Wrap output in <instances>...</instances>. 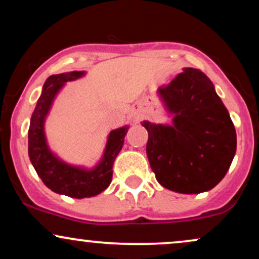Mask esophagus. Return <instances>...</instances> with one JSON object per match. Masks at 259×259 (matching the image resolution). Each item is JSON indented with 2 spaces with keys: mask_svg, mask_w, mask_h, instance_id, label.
I'll return each instance as SVG.
<instances>
[{
  "mask_svg": "<svg viewBox=\"0 0 259 259\" xmlns=\"http://www.w3.org/2000/svg\"><path fill=\"white\" fill-rule=\"evenodd\" d=\"M141 117H142L141 113H135V114H134V118H135L136 121H139L140 118H141Z\"/></svg>",
  "mask_w": 259,
  "mask_h": 259,
  "instance_id": "34e87169",
  "label": "esophagus"
}]
</instances>
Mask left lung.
<instances>
[{"instance_id": "1", "label": "left lung", "mask_w": 259, "mask_h": 259, "mask_svg": "<svg viewBox=\"0 0 259 259\" xmlns=\"http://www.w3.org/2000/svg\"><path fill=\"white\" fill-rule=\"evenodd\" d=\"M174 114L171 125L142 121L146 153L156 179L179 194L213 189L227 174L236 152V132L214 85L200 69L185 68L158 89Z\"/></svg>"}]
</instances>
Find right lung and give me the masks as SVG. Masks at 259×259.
<instances>
[{
  "instance_id": "right-lung-1",
  "label": "right lung",
  "mask_w": 259,
  "mask_h": 259,
  "mask_svg": "<svg viewBox=\"0 0 259 259\" xmlns=\"http://www.w3.org/2000/svg\"><path fill=\"white\" fill-rule=\"evenodd\" d=\"M85 72L56 74L47 78L36 107L32 112L28 133L29 157L42 183L53 192L73 198L92 197L105 191L112 181L113 163L124 145L129 126L112 130L99 164L91 170L73 167L57 158L47 146L44 124L56 95L67 81L79 79Z\"/></svg>"
}]
</instances>
